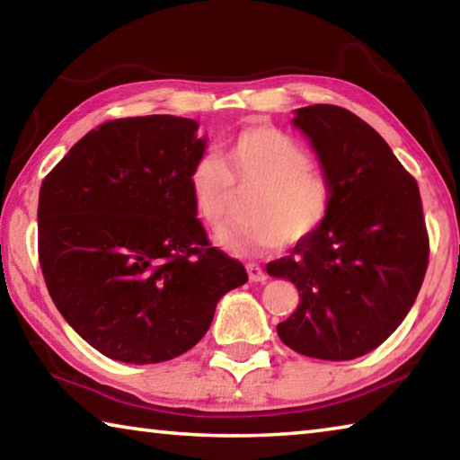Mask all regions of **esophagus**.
Here are the masks:
<instances>
[{
	"label": "esophagus",
	"mask_w": 460,
	"mask_h": 460,
	"mask_svg": "<svg viewBox=\"0 0 460 460\" xmlns=\"http://www.w3.org/2000/svg\"><path fill=\"white\" fill-rule=\"evenodd\" d=\"M247 274H249V279L252 282H266L268 276L266 271H263L258 263H247Z\"/></svg>",
	"instance_id": "1"
}]
</instances>
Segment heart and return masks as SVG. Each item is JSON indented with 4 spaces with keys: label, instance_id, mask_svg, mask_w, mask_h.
Returning a JSON list of instances; mask_svg holds the SVG:
<instances>
[{
    "label": "heart",
    "instance_id": "b5f03b06",
    "mask_svg": "<svg viewBox=\"0 0 460 460\" xmlns=\"http://www.w3.org/2000/svg\"><path fill=\"white\" fill-rule=\"evenodd\" d=\"M190 194L194 208L211 229L229 219L233 189L247 194L243 213L249 217L221 237V245L245 255L298 243L321 229L332 205V184L310 166V155L284 131L253 123L233 136L221 150V160L202 155L192 166Z\"/></svg>",
    "mask_w": 460,
    "mask_h": 460
}]
</instances>
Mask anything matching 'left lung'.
Segmentation results:
<instances>
[{
	"mask_svg": "<svg viewBox=\"0 0 460 460\" xmlns=\"http://www.w3.org/2000/svg\"><path fill=\"white\" fill-rule=\"evenodd\" d=\"M332 184L321 229L270 261V276L298 288L296 313L278 324L292 351L349 361L373 351L402 324L428 268L418 182L369 123L337 105L296 109Z\"/></svg>",
	"mask_w": 460,
	"mask_h": 460,
	"instance_id": "1",
	"label": "left lung"
}]
</instances>
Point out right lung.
Segmentation results:
<instances>
[{
    "label": "right lung",
    "instance_id": "obj_1",
    "mask_svg": "<svg viewBox=\"0 0 460 460\" xmlns=\"http://www.w3.org/2000/svg\"><path fill=\"white\" fill-rule=\"evenodd\" d=\"M199 123H101L54 166L38 200V258L65 321L109 359L147 365L205 337L223 294L247 282L208 243L189 176Z\"/></svg>",
    "mask_w": 460,
    "mask_h": 460
}]
</instances>
